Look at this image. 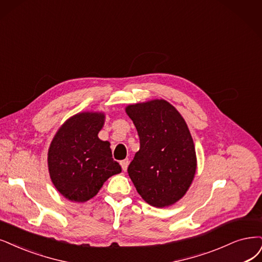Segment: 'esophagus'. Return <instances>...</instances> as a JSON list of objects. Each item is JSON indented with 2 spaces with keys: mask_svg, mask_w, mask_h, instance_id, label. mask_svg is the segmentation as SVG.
Wrapping results in <instances>:
<instances>
[{
  "mask_svg": "<svg viewBox=\"0 0 262 262\" xmlns=\"http://www.w3.org/2000/svg\"><path fill=\"white\" fill-rule=\"evenodd\" d=\"M120 164H121V166H122V169H123L124 171H126V170H127L129 161H128V159H125V160L121 161V163H120Z\"/></svg>",
  "mask_w": 262,
  "mask_h": 262,
  "instance_id": "34e87169",
  "label": "esophagus"
}]
</instances>
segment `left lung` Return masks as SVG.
Returning <instances> with one entry per match:
<instances>
[{"label":"left lung","mask_w":262,"mask_h":262,"mask_svg":"<svg viewBox=\"0 0 262 262\" xmlns=\"http://www.w3.org/2000/svg\"><path fill=\"white\" fill-rule=\"evenodd\" d=\"M140 149L128 175L140 196L154 207L175 204L190 188L196 170V154L187 123L163 99L129 104Z\"/></svg>","instance_id":"obj_1"}]
</instances>
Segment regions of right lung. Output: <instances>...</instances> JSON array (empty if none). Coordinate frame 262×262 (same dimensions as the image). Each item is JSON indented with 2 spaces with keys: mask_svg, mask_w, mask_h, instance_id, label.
Segmentation results:
<instances>
[{
  "mask_svg": "<svg viewBox=\"0 0 262 262\" xmlns=\"http://www.w3.org/2000/svg\"><path fill=\"white\" fill-rule=\"evenodd\" d=\"M101 112H82L67 120L48 149V170L56 189L72 202L94 198L104 181L122 168L112 158L110 142L98 138Z\"/></svg>",
  "mask_w": 262,
  "mask_h": 262,
  "instance_id": "obj_1",
  "label": "right lung"
}]
</instances>
